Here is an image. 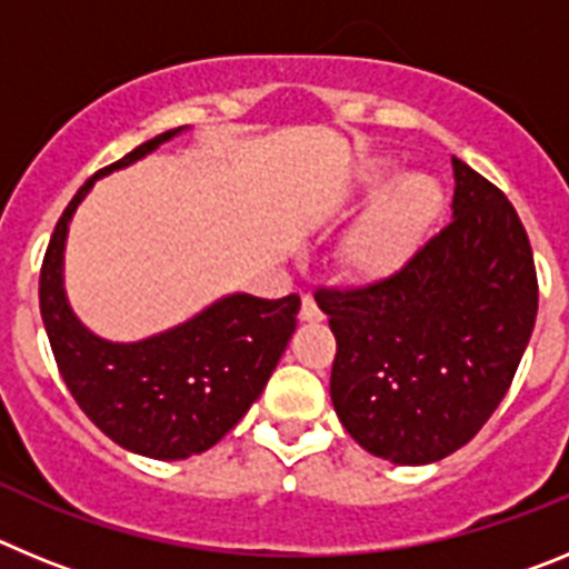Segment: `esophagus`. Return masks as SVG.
<instances>
[{"label": "esophagus", "mask_w": 569, "mask_h": 569, "mask_svg": "<svg viewBox=\"0 0 569 569\" xmlns=\"http://www.w3.org/2000/svg\"><path fill=\"white\" fill-rule=\"evenodd\" d=\"M299 316H301V321H321V310H319V305H316L313 296H305V299H301Z\"/></svg>", "instance_id": "34e87169"}]
</instances>
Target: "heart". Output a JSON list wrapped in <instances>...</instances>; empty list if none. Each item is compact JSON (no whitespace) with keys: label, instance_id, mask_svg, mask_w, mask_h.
I'll return each instance as SVG.
<instances>
[{"label":"heart","instance_id":"b5f03b06","mask_svg":"<svg viewBox=\"0 0 569 569\" xmlns=\"http://www.w3.org/2000/svg\"><path fill=\"white\" fill-rule=\"evenodd\" d=\"M370 202L347 230L341 264L350 276L381 281L405 270L445 208V190L430 173L396 176L390 159H365L353 168L341 193V208Z\"/></svg>","mask_w":569,"mask_h":569}]
</instances>
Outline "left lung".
<instances>
[{"label": "left lung", "mask_w": 569, "mask_h": 569, "mask_svg": "<svg viewBox=\"0 0 569 569\" xmlns=\"http://www.w3.org/2000/svg\"><path fill=\"white\" fill-rule=\"evenodd\" d=\"M453 179V222L405 270L316 293L336 336V416L393 465H430L479 433L510 390L539 310L516 208L456 156Z\"/></svg>", "instance_id": "left-lung-1"}]
</instances>
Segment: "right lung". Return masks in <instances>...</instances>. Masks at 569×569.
Wrapping results in <instances>:
<instances>
[{"instance_id":"1","label":"right lung","mask_w":569,"mask_h":569,"mask_svg":"<svg viewBox=\"0 0 569 569\" xmlns=\"http://www.w3.org/2000/svg\"><path fill=\"white\" fill-rule=\"evenodd\" d=\"M182 130L153 136L90 176L57 222L39 276L44 330L70 396L108 439L159 461L204 453L239 425L279 365L301 308L296 293H230L193 319L139 341L102 339L73 313L64 293L70 219L99 176L139 162Z\"/></svg>"}]
</instances>
